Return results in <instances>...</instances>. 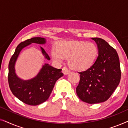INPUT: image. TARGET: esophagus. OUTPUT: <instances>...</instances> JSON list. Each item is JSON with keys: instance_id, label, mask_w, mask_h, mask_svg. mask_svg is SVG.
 I'll return each mask as SVG.
<instances>
[{"instance_id": "1", "label": "esophagus", "mask_w": 128, "mask_h": 128, "mask_svg": "<svg viewBox=\"0 0 128 128\" xmlns=\"http://www.w3.org/2000/svg\"><path fill=\"white\" fill-rule=\"evenodd\" d=\"M62 72H63V73H64V74H69V73L70 72L69 70L67 68L64 67L62 69Z\"/></svg>"}]
</instances>
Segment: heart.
Returning a JSON list of instances; mask_svg holds the SVG:
<instances>
[{
	"mask_svg": "<svg viewBox=\"0 0 128 128\" xmlns=\"http://www.w3.org/2000/svg\"><path fill=\"white\" fill-rule=\"evenodd\" d=\"M98 55V48L92 42L85 41H64L59 42L56 50L53 49L51 56L58 63L69 58L72 69L77 71L88 69L94 64Z\"/></svg>",
	"mask_w": 128,
	"mask_h": 128,
	"instance_id": "b5f03b06",
	"label": "heart"
}]
</instances>
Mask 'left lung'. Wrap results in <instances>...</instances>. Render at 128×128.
<instances>
[{
	"label": "left lung",
	"instance_id": "8db88e82",
	"mask_svg": "<svg viewBox=\"0 0 128 128\" xmlns=\"http://www.w3.org/2000/svg\"><path fill=\"white\" fill-rule=\"evenodd\" d=\"M92 40L97 44L98 55L89 69L79 73L76 93L84 102L97 104L107 100L117 88L120 80V68L114 48L101 38Z\"/></svg>",
	"mask_w": 128,
	"mask_h": 128
}]
</instances>
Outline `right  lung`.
<instances>
[{
	"instance_id": "add662e5",
	"label": "right lung",
	"mask_w": 128,
	"mask_h": 128,
	"mask_svg": "<svg viewBox=\"0 0 128 128\" xmlns=\"http://www.w3.org/2000/svg\"><path fill=\"white\" fill-rule=\"evenodd\" d=\"M46 42V39L41 37H34L22 42L17 46L8 64V82L12 93L22 102L30 106H37L46 101L56 82L64 76L62 69L52 67L48 64H43L38 74L28 80L22 79L16 73V62L22 49L32 43L44 45ZM40 49L45 58L50 60L44 48L40 46Z\"/></svg>"
}]
</instances>
